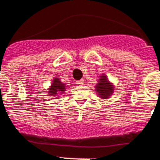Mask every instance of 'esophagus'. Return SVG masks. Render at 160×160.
I'll use <instances>...</instances> for the list:
<instances>
[{"label":"esophagus","mask_w":160,"mask_h":160,"mask_svg":"<svg viewBox=\"0 0 160 160\" xmlns=\"http://www.w3.org/2000/svg\"><path fill=\"white\" fill-rule=\"evenodd\" d=\"M84 80H77L76 81V84H78V85H82V84H84Z\"/></svg>","instance_id":"1"}]
</instances>
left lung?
<instances>
[{
	"label": "left lung",
	"instance_id": "8db88e82",
	"mask_svg": "<svg viewBox=\"0 0 160 160\" xmlns=\"http://www.w3.org/2000/svg\"><path fill=\"white\" fill-rule=\"evenodd\" d=\"M98 80V83L95 86L96 92H98V95L101 97V98L107 99L114 92V85L110 82L107 76L104 74L100 76Z\"/></svg>",
	"mask_w": 160,
	"mask_h": 160
}]
</instances>
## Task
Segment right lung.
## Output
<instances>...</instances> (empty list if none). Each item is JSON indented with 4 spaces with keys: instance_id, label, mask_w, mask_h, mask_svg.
Listing matches in <instances>:
<instances>
[{
    "instance_id": "add662e5",
    "label": "right lung",
    "mask_w": 160,
    "mask_h": 160,
    "mask_svg": "<svg viewBox=\"0 0 160 160\" xmlns=\"http://www.w3.org/2000/svg\"><path fill=\"white\" fill-rule=\"evenodd\" d=\"M66 88H67L66 84L61 82L60 79H58V78H53L48 92L49 93V96L53 97L57 96V95L63 94L64 91H66V89H67Z\"/></svg>"
}]
</instances>
